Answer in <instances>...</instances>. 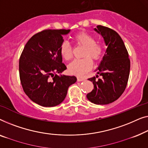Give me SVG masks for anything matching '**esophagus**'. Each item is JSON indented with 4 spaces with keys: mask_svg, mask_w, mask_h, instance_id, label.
<instances>
[{
    "mask_svg": "<svg viewBox=\"0 0 148 148\" xmlns=\"http://www.w3.org/2000/svg\"><path fill=\"white\" fill-rule=\"evenodd\" d=\"M84 79L83 78H81V77H77V80L78 81V82H80V81H83Z\"/></svg>",
    "mask_w": 148,
    "mask_h": 148,
    "instance_id": "1",
    "label": "esophagus"
}]
</instances>
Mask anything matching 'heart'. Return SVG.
Here are the masks:
<instances>
[{
    "label": "heart",
    "mask_w": 148,
    "mask_h": 148,
    "mask_svg": "<svg viewBox=\"0 0 148 148\" xmlns=\"http://www.w3.org/2000/svg\"><path fill=\"white\" fill-rule=\"evenodd\" d=\"M74 40L79 45L85 47L82 59H76L68 65V70L71 74L82 75L88 71L92 66L91 58L97 61L101 58L103 53V47L96 43L95 37L86 33L81 32L75 35ZM60 51L64 60H70L72 56L71 45L68 41H64L60 45Z\"/></svg>",
    "instance_id": "obj_1"
}]
</instances>
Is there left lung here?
<instances>
[{
	"instance_id": "1",
	"label": "left lung",
	"mask_w": 148,
	"mask_h": 148,
	"mask_svg": "<svg viewBox=\"0 0 148 148\" xmlns=\"http://www.w3.org/2000/svg\"><path fill=\"white\" fill-rule=\"evenodd\" d=\"M95 32L103 37L107 50L97 69L98 75L88 78L94 88L86 95L87 99L96 105H107L118 99L125 90L130 72V60L123 41L111 29L98 25Z\"/></svg>"
}]
</instances>
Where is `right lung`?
<instances>
[{
    "label": "right lung",
    "mask_w": 148,
    "mask_h": 148,
    "mask_svg": "<svg viewBox=\"0 0 148 148\" xmlns=\"http://www.w3.org/2000/svg\"><path fill=\"white\" fill-rule=\"evenodd\" d=\"M70 29H45L31 37L19 59V76L24 92L33 102L45 107L64 101L76 76L61 74L66 70L60 51L62 35Z\"/></svg>",
    "instance_id": "1"
}]
</instances>
